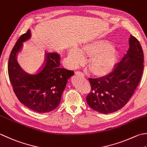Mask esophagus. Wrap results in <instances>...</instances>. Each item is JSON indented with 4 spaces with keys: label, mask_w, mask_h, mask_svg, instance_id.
I'll use <instances>...</instances> for the list:
<instances>
[{
    "label": "esophagus",
    "mask_w": 147,
    "mask_h": 147,
    "mask_svg": "<svg viewBox=\"0 0 147 147\" xmlns=\"http://www.w3.org/2000/svg\"><path fill=\"white\" fill-rule=\"evenodd\" d=\"M76 74L77 75H80V76H84V74H83L82 72H80V71H76Z\"/></svg>",
    "instance_id": "1"
}]
</instances>
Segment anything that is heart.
<instances>
[{
  "label": "heart",
  "mask_w": 147,
  "mask_h": 147,
  "mask_svg": "<svg viewBox=\"0 0 147 147\" xmlns=\"http://www.w3.org/2000/svg\"><path fill=\"white\" fill-rule=\"evenodd\" d=\"M69 56L75 65L82 64L84 55L89 57L88 66L91 72L97 75H104L113 68L117 59V50L106 39L94 40L83 45L80 50L71 48Z\"/></svg>",
  "instance_id": "obj_1"
}]
</instances>
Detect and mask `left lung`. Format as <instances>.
I'll list each match as a JSON object with an SVG mask.
<instances>
[{
    "label": "left lung",
    "instance_id": "obj_1",
    "mask_svg": "<svg viewBox=\"0 0 147 147\" xmlns=\"http://www.w3.org/2000/svg\"><path fill=\"white\" fill-rule=\"evenodd\" d=\"M144 55L136 37L131 35L129 48L113 71L99 78H88L91 90L86 100L93 110L111 113L123 108L133 96L142 78Z\"/></svg>",
    "mask_w": 147,
    "mask_h": 147
}]
</instances>
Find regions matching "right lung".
<instances>
[{"label":"right lung","mask_w":147,"mask_h":147,"mask_svg":"<svg viewBox=\"0 0 147 147\" xmlns=\"http://www.w3.org/2000/svg\"><path fill=\"white\" fill-rule=\"evenodd\" d=\"M30 36L28 29L14 46L8 61L9 78L14 94L22 104L38 113H48L59 105L67 80L74 71L60 67V56L56 52L46 53L45 62L36 73L22 69L16 57L23 42Z\"/></svg>","instance_id":"add662e5"}]
</instances>
